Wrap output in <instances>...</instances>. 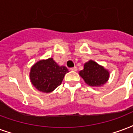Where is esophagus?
<instances>
[{"mask_svg": "<svg viewBox=\"0 0 133 133\" xmlns=\"http://www.w3.org/2000/svg\"><path fill=\"white\" fill-rule=\"evenodd\" d=\"M70 70H73V71H77V67H73V68H70Z\"/></svg>", "mask_w": 133, "mask_h": 133, "instance_id": "34e87169", "label": "esophagus"}]
</instances>
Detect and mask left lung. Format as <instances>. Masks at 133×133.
Listing matches in <instances>:
<instances>
[{
    "label": "left lung",
    "instance_id": "1",
    "mask_svg": "<svg viewBox=\"0 0 133 133\" xmlns=\"http://www.w3.org/2000/svg\"><path fill=\"white\" fill-rule=\"evenodd\" d=\"M79 75L89 86H101L108 81L109 72L93 61L84 64V69L79 71Z\"/></svg>",
    "mask_w": 133,
    "mask_h": 133
}]
</instances>
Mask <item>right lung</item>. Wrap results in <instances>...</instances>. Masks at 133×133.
Returning <instances> with one entry per match:
<instances>
[{"mask_svg": "<svg viewBox=\"0 0 133 133\" xmlns=\"http://www.w3.org/2000/svg\"><path fill=\"white\" fill-rule=\"evenodd\" d=\"M67 72L66 67L60 66L51 58L37 62L31 67L30 79L38 90L49 93L61 85Z\"/></svg>", "mask_w": 133, "mask_h": 133, "instance_id": "obj_1", "label": "right lung"}]
</instances>
